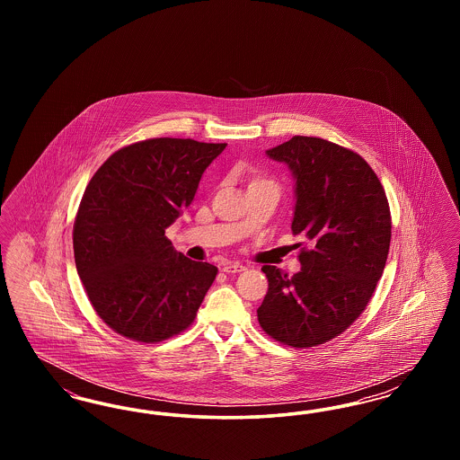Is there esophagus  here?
Listing matches in <instances>:
<instances>
[{
  "label": "esophagus",
  "mask_w": 460,
  "mask_h": 460,
  "mask_svg": "<svg viewBox=\"0 0 460 460\" xmlns=\"http://www.w3.org/2000/svg\"><path fill=\"white\" fill-rule=\"evenodd\" d=\"M246 267L243 265V263L238 262H227L224 263V267H222V270L226 272V274H236V272H243Z\"/></svg>",
  "instance_id": "esophagus-1"
}]
</instances>
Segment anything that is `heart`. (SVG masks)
Returning a JSON list of instances; mask_svg holds the SVG:
<instances>
[{
  "label": "heart",
  "instance_id": "obj_1",
  "mask_svg": "<svg viewBox=\"0 0 460 460\" xmlns=\"http://www.w3.org/2000/svg\"><path fill=\"white\" fill-rule=\"evenodd\" d=\"M259 181H263V179H259Z\"/></svg>",
  "mask_w": 460,
  "mask_h": 460
}]
</instances>
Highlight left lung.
Listing matches in <instances>:
<instances>
[{
    "label": "left lung",
    "mask_w": 460,
    "mask_h": 460,
    "mask_svg": "<svg viewBox=\"0 0 460 460\" xmlns=\"http://www.w3.org/2000/svg\"><path fill=\"white\" fill-rule=\"evenodd\" d=\"M267 155L296 179L291 229L308 243L298 274L263 265L269 289L257 315L272 340L310 349L350 328L371 302L390 252V205L371 165L328 139L293 136Z\"/></svg>",
    "instance_id": "1"
}]
</instances>
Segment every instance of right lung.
<instances>
[{
  "instance_id": "1",
  "label": "right lung",
  "mask_w": 460,
  "mask_h": 460,
  "mask_svg": "<svg viewBox=\"0 0 460 460\" xmlns=\"http://www.w3.org/2000/svg\"><path fill=\"white\" fill-rule=\"evenodd\" d=\"M224 148L152 137L110 155L91 177L74 220V259L94 312L120 336L158 343L193 324L219 270L175 252L165 229Z\"/></svg>"
}]
</instances>
